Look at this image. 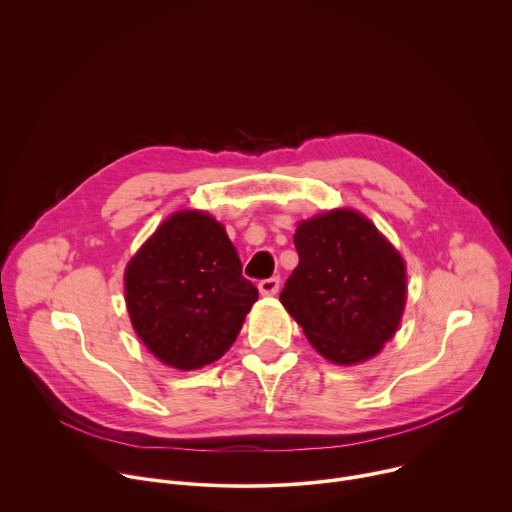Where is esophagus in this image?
Instances as JSON below:
<instances>
[{
    "label": "esophagus",
    "mask_w": 512,
    "mask_h": 512,
    "mask_svg": "<svg viewBox=\"0 0 512 512\" xmlns=\"http://www.w3.org/2000/svg\"><path fill=\"white\" fill-rule=\"evenodd\" d=\"M259 291L263 296H275L279 291V277H269V279H261L259 281Z\"/></svg>",
    "instance_id": "1"
}]
</instances>
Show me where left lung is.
<instances>
[{"mask_svg": "<svg viewBox=\"0 0 512 512\" xmlns=\"http://www.w3.org/2000/svg\"><path fill=\"white\" fill-rule=\"evenodd\" d=\"M294 243L300 263L281 289L285 310L328 360L354 364L375 356L403 316L401 255L352 210L304 221Z\"/></svg>", "mask_w": 512, "mask_h": 512, "instance_id": "1", "label": "left lung"}]
</instances>
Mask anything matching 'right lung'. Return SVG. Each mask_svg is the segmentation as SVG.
<instances>
[{
	"instance_id": "right-lung-1",
	"label": "right lung",
	"mask_w": 512,
	"mask_h": 512,
	"mask_svg": "<svg viewBox=\"0 0 512 512\" xmlns=\"http://www.w3.org/2000/svg\"><path fill=\"white\" fill-rule=\"evenodd\" d=\"M257 298L225 227L196 210L172 214L125 271L137 336L180 371L221 358Z\"/></svg>"
}]
</instances>
